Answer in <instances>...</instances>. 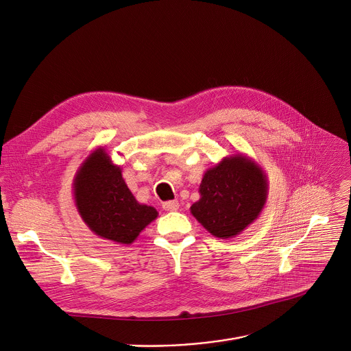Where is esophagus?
<instances>
[{
  "instance_id": "34e87169",
  "label": "esophagus",
  "mask_w": 351,
  "mask_h": 351,
  "mask_svg": "<svg viewBox=\"0 0 351 351\" xmlns=\"http://www.w3.org/2000/svg\"><path fill=\"white\" fill-rule=\"evenodd\" d=\"M162 207H164V210H167V211H176V210L179 208V202H178V200L165 202V203L162 204Z\"/></svg>"
}]
</instances>
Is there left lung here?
I'll list each match as a JSON object with an SVG mask.
<instances>
[{
	"label": "left lung",
	"instance_id": "obj_1",
	"mask_svg": "<svg viewBox=\"0 0 351 351\" xmlns=\"http://www.w3.org/2000/svg\"><path fill=\"white\" fill-rule=\"evenodd\" d=\"M200 200L190 213L215 238L239 235L261 215L269 193V182L258 162L243 154L226 156L206 171Z\"/></svg>",
	"mask_w": 351,
	"mask_h": 351
}]
</instances>
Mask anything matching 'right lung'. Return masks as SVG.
Segmentation results:
<instances>
[{
    "instance_id": "add662e5",
    "label": "right lung",
    "mask_w": 351,
    "mask_h": 351,
    "mask_svg": "<svg viewBox=\"0 0 351 351\" xmlns=\"http://www.w3.org/2000/svg\"><path fill=\"white\" fill-rule=\"evenodd\" d=\"M77 211L88 228L120 245L133 243L158 217V211L136 200L127 187L121 168L114 165L104 147L92 151L73 180Z\"/></svg>"
}]
</instances>
